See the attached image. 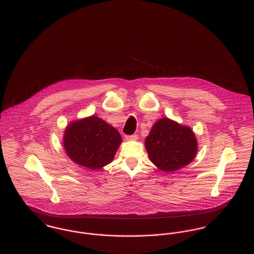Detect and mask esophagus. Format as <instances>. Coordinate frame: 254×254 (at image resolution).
I'll return each mask as SVG.
<instances>
[{
    "instance_id": "obj_1",
    "label": "esophagus",
    "mask_w": 254,
    "mask_h": 254,
    "mask_svg": "<svg viewBox=\"0 0 254 254\" xmlns=\"http://www.w3.org/2000/svg\"><path fill=\"white\" fill-rule=\"evenodd\" d=\"M125 138L127 140H136L137 139V134H131V135H125Z\"/></svg>"
}]
</instances>
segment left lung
Returning <instances> with one entry per match:
<instances>
[{
	"label": "left lung",
	"instance_id": "1",
	"mask_svg": "<svg viewBox=\"0 0 254 254\" xmlns=\"http://www.w3.org/2000/svg\"><path fill=\"white\" fill-rule=\"evenodd\" d=\"M145 148L160 170L174 172L190 164L197 151L192 130L169 119H161L145 139Z\"/></svg>",
	"mask_w": 254,
	"mask_h": 254
}]
</instances>
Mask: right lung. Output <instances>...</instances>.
<instances>
[{
  "mask_svg": "<svg viewBox=\"0 0 254 254\" xmlns=\"http://www.w3.org/2000/svg\"><path fill=\"white\" fill-rule=\"evenodd\" d=\"M121 142L119 131L95 116L72 122L64 136V146L68 157L91 170L110 164Z\"/></svg>",
  "mask_w": 254,
  "mask_h": 254,
  "instance_id": "add662e5",
  "label": "right lung"
}]
</instances>
